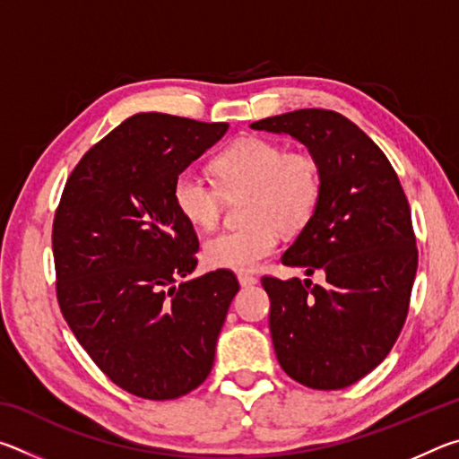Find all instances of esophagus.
<instances>
[{
    "mask_svg": "<svg viewBox=\"0 0 459 459\" xmlns=\"http://www.w3.org/2000/svg\"><path fill=\"white\" fill-rule=\"evenodd\" d=\"M238 283L243 287H253L255 283H257V277L255 275H247V273H240L238 275Z\"/></svg>",
    "mask_w": 459,
    "mask_h": 459,
    "instance_id": "esophagus-1",
    "label": "esophagus"
}]
</instances>
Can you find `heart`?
Instances as JSON below:
<instances>
[{"label":"heart","mask_w":459,"mask_h":459,"mask_svg":"<svg viewBox=\"0 0 459 459\" xmlns=\"http://www.w3.org/2000/svg\"><path fill=\"white\" fill-rule=\"evenodd\" d=\"M216 182L184 169L172 186L174 206L192 227L208 230L221 221L224 198L248 194L247 227L222 230L206 240L204 261L212 269L253 271L275 253L277 230L306 229L320 206L324 169L309 152H287L273 139L247 135L212 161Z\"/></svg>","instance_id":"1"}]
</instances>
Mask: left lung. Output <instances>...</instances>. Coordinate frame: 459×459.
Segmentation results:
<instances>
[{"instance_id":"8db88e82","label":"left lung","mask_w":459,"mask_h":459,"mask_svg":"<svg viewBox=\"0 0 459 459\" xmlns=\"http://www.w3.org/2000/svg\"><path fill=\"white\" fill-rule=\"evenodd\" d=\"M304 143L324 169L320 206L281 263L322 271L324 285L263 275L281 368L317 391H338L386 359L409 314L417 273L411 208L383 150L351 119L299 108L253 123Z\"/></svg>"}]
</instances>
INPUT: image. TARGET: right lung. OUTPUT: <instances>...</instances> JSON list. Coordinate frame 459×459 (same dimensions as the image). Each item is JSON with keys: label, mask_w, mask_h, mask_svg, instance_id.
Here are the masks:
<instances>
[{"label": "right lung", "mask_w": 459, "mask_h": 459, "mask_svg": "<svg viewBox=\"0 0 459 459\" xmlns=\"http://www.w3.org/2000/svg\"><path fill=\"white\" fill-rule=\"evenodd\" d=\"M229 123L137 113L82 155L52 224L56 298L92 362L135 397L178 399L211 375L237 275L198 265L176 176Z\"/></svg>", "instance_id": "1"}]
</instances>
